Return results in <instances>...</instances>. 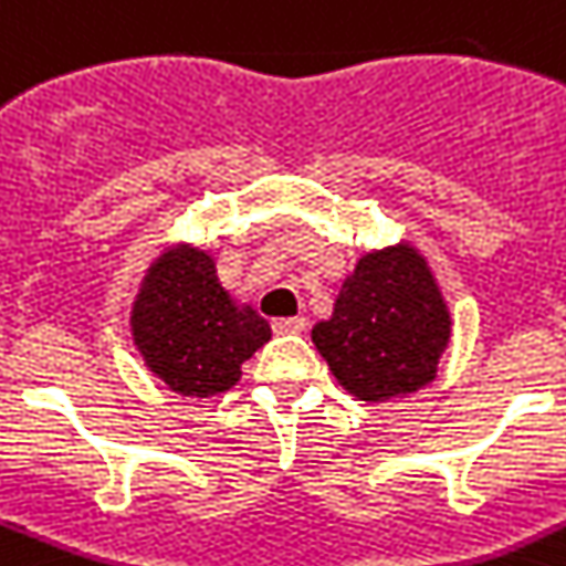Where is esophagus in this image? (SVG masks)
Here are the masks:
<instances>
[{"instance_id": "obj_1", "label": "esophagus", "mask_w": 566, "mask_h": 566, "mask_svg": "<svg viewBox=\"0 0 566 566\" xmlns=\"http://www.w3.org/2000/svg\"><path fill=\"white\" fill-rule=\"evenodd\" d=\"M305 316H282V319H273L275 334H298V331H305Z\"/></svg>"}]
</instances>
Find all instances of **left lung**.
I'll return each mask as SVG.
<instances>
[{
    "instance_id": "1",
    "label": "left lung",
    "mask_w": 566,
    "mask_h": 566,
    "mask_svg": "<svg viewBox=\"0 0 566 566\" xmlns=\"http://www.w3.org/2000/svg\"><path fill=\"white\" fill-rule=\"evenodd\" d=\"M449 334L452 319L426 259L400 244L359 259L334 316L311 336L345 391L382 402L434 379Z\"/></svg>"
}]
</instances>
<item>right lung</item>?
Here are the masks:
<instances>
[{
  "label": "right lung",
  "mask_w": 566,
  "mask_h": 566,
  "mask_svg": "<svg viewBox=\"0 0 566 566\" xmlns=\"http://www.w3.org/2000/svg\"><path fill=\"white\" fill-rule=\"evenodd\" d=\"M132 336L149 371L175 394L212 397L239 382L241 365L270 339V325L232 302L212 255L172 247L146 273Z\"/></svg>",
  "instance_id": "1"
}]
</instances>
